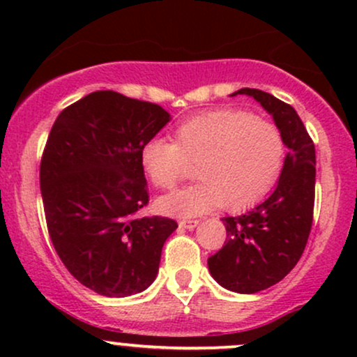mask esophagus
<instances>
[{"instance_id": "1", "label": "esophagus", "mask_w": 357, "mask_h": 357, "mask_svg": "<svg viewBox=\"0 0 357 357\" xmlns=\"http://www.w3.org/2000/svg\"><path fill=\"white\" fill-rule=\"evenodd\" d=\"M198 223H199L198 220H181L179 221V227L186 228V230H192V228H196V225Z\"/></svg>"}]
</instances>
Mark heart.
I'll return each mask as SVG.
<instances>
[{
  "mask_svg": "<svg viewBox=\"0 0 357 357\" xmlns=\"http://www.w3.org/2000/svg\"><path fill=\"white\" fill-rule=\"evenodd\" d=\"M284 155V139L273 122L245 110L216 109L178 126L174 141H146L141 165L161 190H173L196 165L198 183L158 202L159 211L190 218L216 206L240 211L257 204L278 179Z\"/></svg>",
  "mask_w": 357,
  "mask_h": 357,
  "instance_id": "b5f03b06",
  "label": "heart"
}]
</instances>
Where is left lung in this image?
<instances>
[{
	"instance_id": "left-lung-1",
	"label": "left lung",
	"mask_w": 357,
	"mask_h": 357,
	"mask_svg": "<svg viewBox=\"0 0 357 357\" xmlns=\"http://www.w3.org/2000/svg\"><path fill=\"white\" fill-rule=\"evenodd\" d=\"M273 117L289 147L277 188L240 216H225L227 241L208 258L225 289L255 294L280 282L301 260L309 240L315 198V147L296 109L258 89H240Z\"/></svg>"
}]
</instances>
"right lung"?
Instances as JSON below:
<instances>
[{"label": "right lung", "instance_id": "right-lung-1", "mask_svg": "<svg viewBox=\"0 0 357 357\" xmlns=\"http://www.w3.org/2000/svg\"><path fill=\"white\" fill-rule=\"evenodd\" d=\"M167 122L161 105L97 90L61 110L48 134L40 162L48 235L68 272L100 296L147 289L178 228L137 216L149 203L141 147Z\"/></svg>", "mask_w": 357, "mask_h": 357}]
</instances>
